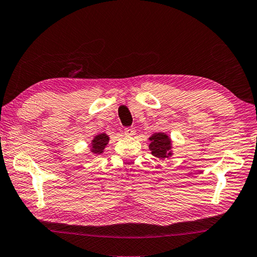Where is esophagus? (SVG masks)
Returning <instances> with one entry per match:
<instances>
[{
	"label": "esophagus",
	"instance_id": "esophagus-1",
	"mask_svg": "<svg viewBox=\"0 0 257 257\" xmlns=\"http://www.w3.org/2000/svg\"><path fill=\"white\" fill-rule=\"evenodd\" d=\"M135 132H137V131H135L134 127L124 128V133L126 134V135H128V137H133V135H135Z\"/></svg>",
	"mask_w": 257,
	"mask_h": 257
}]
</instances>
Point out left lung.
I'll return each instance as SVG.
<instances>
[{
    "label": "left lung",
    "mask_w": 257,
    "mask_h": 257,
    "mask_svg": "<svg viewBox=\"0 0 257 257\" xmlns=\"http://www.w3.org/2000/svg\"><path fill=\"white\" fill-rule=\"evenodd\" d=\"M150 145L149 149L152 156L157 157L161 160L168 159L172 156V142L168 134L159 132L154 133L149 138Z\"/></svg>",
    "instance_id": "8db88e82"
}]
</instances>
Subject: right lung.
<instances>
[{
    "instance_id": "1",
    "label": "right lung",
    "mask_w": 257,
    "mask_h": 257,
    "mask_svg": "<svg viewBox=\"0 0 257 257\" xmlns=\"http://www.w3.org/2000/svg\"><path fill=\"white\" fill-rule=\"evenodd\" d=\"M109 142V137L105 133H100L91 140L90 144V151L94 154H100L104 152L106 145Z\"/></svg>"
}]
</instances>
